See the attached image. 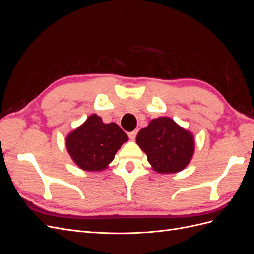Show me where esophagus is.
Returning <instances> with one entry per match:
<instances>
[{
	"mask_svg": "<svg viewBox=\"0 0 254 254\" xmlns=\"http://www.w3.org/2000/svg\"><path fill=\"white\" fill-rule=\"evenodd\" d=\"M136 133H137V130H134V131L129 132L128 135H129V137H130V140H134L135 136H136Z\"/></svg>",
	"mask_w": 254,
	"mask_h": 254,
	"instance_id": "1",
	"label": "esophagus"
}]
</instances>
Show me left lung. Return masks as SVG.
<instances>
[{"instance_id": "8db88e82", "label": "left lung", "mask_w": 254, "mask_h": 254, "mask_svg": "<svg viewBox=\"0 0 254 254\" xmlns=\"http://www.w3.org/2000/svg\"><path fill=\"white\" fill-rule=\"evenodd\" d=\"M135 141L152 170L159 174L183 171L195 151L193 133L167 117L151 120L147 127L140 130Z\"/></svg>"}]
</instances>
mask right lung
I'll return each instance as SVG.
<instances>
[{
    "label": "right lung",
    "mask_w": 254,
    "mask_h": 254,
    "mask_svg": "<svg viewBox=\"0 0 254 254\" xmlns=\"http://www.w3.org/2000/svg\"><path fill=\"white\" fill-rule=\"evenodd\" d=\"M128 135L115 123L105 124L97 114H91L65 137V146L73 162L80 170L102 172L112 162Z\"/></svg>",
    "instance_id": "obj_1"
}]
</instances>
